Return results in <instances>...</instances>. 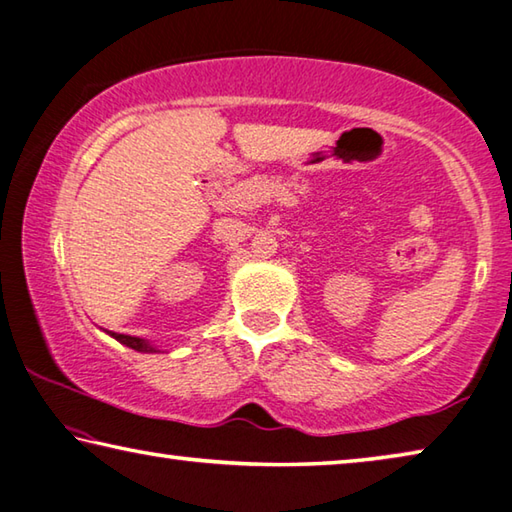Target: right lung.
Here are the masks:
<instances>
[{"instance_id": "1", "label": "right lung", "mask_w": 512, "mask_h": 512, "mask_svg": "<svg viewBox=\"0 0 512 512\" xmlns=\"http://www.w3.org/2000/svg\"><path fill=\"white\" fill-rule=\"evenodd\" d=\"M110 336H112V339H117L119 343L128 345V348L137 350V352H158V348H153V345H151L149 341H144V339H137V336H128V334H115V332H110Z\"/></svg>"}]
</instances>
